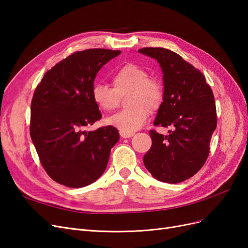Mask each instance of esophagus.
<instances>
[{
    "label": "esophagus",
    "instance_id": "esophagus-1",
    "mask_svg": "<svg viewBox=\"0 0 248 248\" xmlns=\"http://www.w3.org/2000/svg\"><path fill=\"white\" fill-rule=\"evenodd\" d=\"M120 136H121L122 138L124 139H127V138H131L134 136L133 132H125V131H120Z\"/></svg>",
    "mask_w": 248,
    "mask_h": 248
}]
</instances>
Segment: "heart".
Instances as JSON below:
<instances>
[{
	"mask_svg": "<svg viewBox=\"0 0 248 248\" xmlns=\"http://www.w3.org/2000/svg\"><path fill=\"white\" fill-rule=\"evenodd\" d=\"M112 89L95 82L91 97L101 111L109 112L118 106V95L129 92L126 98V108L106 120V123L120 131L133 132L144 125L149 117V110L158 108L162 101L161 86L150 78V73L136 64H125L112 74Z\"/></svg>",
	"mask_w": 248,
	"mask_h": 248,
	"instance_id": "heart-1",
	"label": "heart"
}]
</instances>
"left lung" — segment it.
Wrapping results in <instances>:
<instances>
[{
    "label": "left lung",
    "mask_w": 248,
    "mask_h": 248,
    "mask_svg": "<svg viewBox=\"0 0 248 248\" xmlns=\"http://www.w3.org/2000/svg\"><path fill=\"white\" fill-rule=\"evenodd\" d=\"M139 52L157 60L163 73V101L154 125L174 128L168 136L150 130L152 146L144 164L161 182H183L196 175L208 158L217 125L213 92L202 73L176 52L162 47H145Z\"/></svg>",
    "instance_id": "8db88e82"
}]
</instances>
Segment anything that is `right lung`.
I'll use <instances>...</instances> for the list:
<instances>
[{
	"label": "right lung",
	"mask_w": 248,
	"mask_h": 248,
	"mask_svg": "<svg viewBox=\"0 0 248 248\" xmlns=\"http://www.w3.org/2000/svg\"><path fill=\"white\" fill-rule=\"evenodd\" d=\"M120 50L77 51L44 74L31 103L30 134L54 181L72 188L95 182L106 170L120 137L112 126L86 128L101 119L91 97L97 73Z\"/></svg>",
	"instance_id": "add662e5"
}]
</instances>
